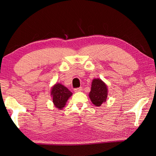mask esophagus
<instances>
[{"instance_id":"esophagus-1","label":"esophagus","mask_w":156,"mask_h":156,"mask_svg":"<svg viewBox=\"0 0 156 156\" xmlns=\"http://www.w3.org/2000/svg\"><path fill=\"white\" fill-rule=\"evenodd\" d=\"M82 90V87H79V88H76L74 89V92H80Z\"/></svg>"}]
</instances>
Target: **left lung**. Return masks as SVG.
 I'll return each mask as SVG.
<instances>
[{
  "label": "left lung",
  "mask_w": 156,
  "mask_h": 156,
  "mask_svg": "<svg viewBox=\"0 0 156 156\" xmlns=\"http://www.w3.org/2000/svg\"><path fill=\"white\" fill-rule=\"evenodd\" d=\"M107 87L101 79H94L92 82L91 90L89 93L90 100L95 106H100L107 100Z\"/></svg>",
  "instance_id": "obj_1"
}]
</instances>
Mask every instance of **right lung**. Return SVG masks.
Masks as SVG:
<instances>
[{
	"instance_id": "add662e5",
	"label": "right lung",
	"mask_w": 156,
	"mask_h": 156,
	"mask_svg": "<svg viewBox=\"0 0 156 156\" xmlns=\"http://www.w3.org/2000/svg\"><path fill=\"white\" fill-rule=\"evenodd\" d=\"M51 94L55 107L61 109L66 105V102L72 93L64 86L61 84H56L51 89Z\"/></svg>"
}]
</instances>
